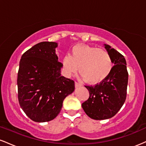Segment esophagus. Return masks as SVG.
I'll return each mask as SVG.
<instances>
[{"label":"esophagus","mask_w":146,"mask_h":146,"mask_svg":"<svg viewBox=\"0 0 146 146\" xmlns=\"http://www.w3.org/2000/svg\"><path fill=\"white\" fill-rule=\"evenodd\" d=\"M75 87H76V88H78V87L81 86L82 84H80V83H78V82H75Z\"/></svg>","instance_id":"esophagus-1"}]
</instances>
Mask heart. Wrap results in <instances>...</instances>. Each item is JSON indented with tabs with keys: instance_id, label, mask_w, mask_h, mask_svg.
<instances>
[{
	"instance_id": "obj_1",
	"label": "heart",
	"mask_w": 146,
	"mask_h": 146,
	"mask_svg": "<svg viewBox=\"0 0 146 146\" xmlns=\"http://www.w3.org/2000/svg\"><path fill=\"white\" fill-rule=\"evenodd\" d=\"M62 66L68 76L78 71L86 82L96 84L108 77L113 67L108 51L85 44L73 46L70 56L62 60Z\"/></svg>"
}]
</instances>
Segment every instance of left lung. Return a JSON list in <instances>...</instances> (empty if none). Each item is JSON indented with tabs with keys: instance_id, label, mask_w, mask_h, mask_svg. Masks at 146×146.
I'll return each mask as SVG.
<instances>
[{
	"instance_id": "1",
	"label": "left lung",
	"mask_w": 146,
	"mask_h": 146,
	"mask_svg": "<svg viewBox=\"0 0 146 146\" xmlns=\"http://www.w3.org/2000/svg\"><path fill=\"white\" fill-rule=\"evenodd\" d=\"M104 46L111 56L114 66L104 81L95 86H85L89 98L82 104L83 110L93 119L103 120L115 116L126 98L128 73L124 57L110 45Z\"/></svg>"
}]
</instances>
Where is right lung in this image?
Returning <instances> with one entry per match:
<instances>
[{
	"instance_id": "right-lung-1",
	"label": "right lung",
	"mask_w": 146,
	"mask_h": 146,
	"mask_svg": "<svg viewBox=\"0 0 146 146\" xmlns=\"http://www.w3.org/2000/svg\"><path fill=\"white\" fill-rule=\"evenodd\" d=\"M55 42H41L21 57L18 73V96L21 108L36 122L58 116L64 100L75 90L73 80L61 75Z\"/></svg>"
}]
</instances>
